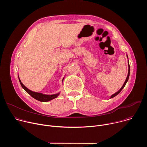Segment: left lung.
<instances>
[{
	"instance_id": "left-lung-1",
	"label": "left lung",
	"mask_w": 147,
	"mask_h": 147,
	"mask_svg": "<svg viewBox=\"0 0 147 147\" xmlns=\"http://www.w3.org/2000/svg\"><path fill=\"white\" fill-rule=\"evenodd\" d=\"M130 65H129V73H128L127 77V78H126V80H125V82H124V83L123 86H122V87L120 88V90L119 91H117V92H116L115 94H113V95L111 96V98H112L115 97V96H116L117 94H119L120 92V91L122 90V89L124 87V86H125V84H126V83H127V81H128V80H129V76H130Z\"/></svg>"
}]
</instances>
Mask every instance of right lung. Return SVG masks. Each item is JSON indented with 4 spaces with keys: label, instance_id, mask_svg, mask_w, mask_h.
<instances>
[{
    "label": "right lung",
    "instance_id": "right-lung-1",
    "mask_svg": "<svg viewBox=\"0 0 147 147\" xmlns=\"http://www.w3.org/2000/svg\"><path fill=\"white\" fill-rule=\"evenodd\" d=\"M19 78V77H18ZM19 81L20 82V84L22 86V87L24 89V90L28 94H30L32 98H35V99L40 101V102H48L49 101L54 98H56V97H57V96L59 95V93L56 94H53V95H45L41 93H38V92H33L31 90H30L29 89H28L27 87H26L23 84L21 81V80L19 78Z\"/></svg>",
    "mask_w": 147,
    "mask_h": 147
}]
</instances>
